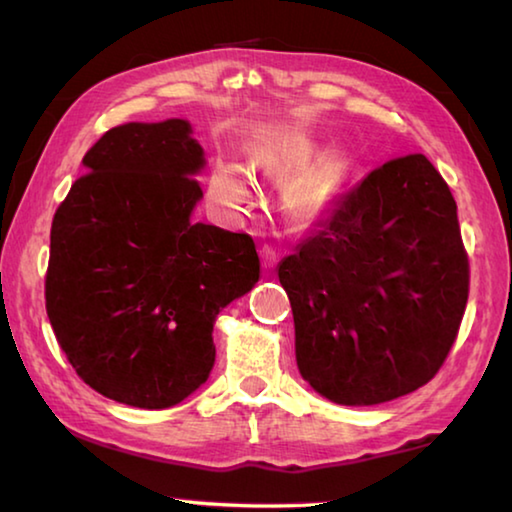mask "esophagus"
I'll use <instances>...</instances> for the list:
<instances>
[{"instance_id": "34e87169", "label": "esophagus", "mask_w": 512, "mask_h": 512, "mask_svg": "<svg viewBox=\"0 0 512 512\" xmlns=\"http://www.w3.org/2000/svg\"><path fill=\"white\" fill-rule=\"evenodd\" d=\"M259 257H262V266H264V268H273V266L277 264L275 248L268 246V244H264L262 248H259Z\"/></svg>"}]
</instances>
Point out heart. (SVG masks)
Returning a JSON list of instances; mask_svg holds the SVG:
<instances>
[{
  "instance_id": "obj_1",
  "label": "heart",
  "mask_w": 512,
  "mask_h": 512,
  "mask_svg": "<svg viewBox=\"0 0 512 512\" xmlns=\"http://www.w3.org/2000/svg\"><path fill=\"white\" fill-rule=\"evenodd\" d=\"M320 155H323L320 142L300 133H275L255 153V162L273 178L284 180V183L293 180L287 194V207L291 219L298 225L318 221L339 196V164L325 160L315 168L313 164L320 160ZM210 192L225 207H241L248 203L250 185L235 164H221L210 178Z\"/></svg>"
}]
</instances>
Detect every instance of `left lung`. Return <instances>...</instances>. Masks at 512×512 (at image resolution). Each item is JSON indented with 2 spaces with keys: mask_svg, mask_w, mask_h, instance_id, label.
I'll list each match as a JSON object with an SVG mask.
<instances>
[{
  "mask_svg": "<svg viewBox=\"0 0 512 512\" xmlns=\"http://www.w3.org/2000/svg\"><path fill=\"white\" fill-rule=\"evenodd\" d=\"M277 277L298 370L318 395L372 406L418 391L454 345L470 287L454 196L424 155L386 162L336 201Z\"/></svg>",
  "mask_w": 512,
  "mask_h": 512,
  "instance_id": "1",
  "label": "left lung"
}]
</instances>
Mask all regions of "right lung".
<instances>
[{
  "instance_id": "1",
  "label": "right lung",
  "mask_w": 512,
  "mask_h": 512,
  "mask_svg": "<svg viewBox=\"0 0 512 512\" xmlns=\"http://www.w3.org/2000/svg\"><path fill=\"white\" fill-rule=\"evenodd\" d=\"M187 119L128 121L85 153L56 210L47 316L76 375L137 409H169L214 368V320L259 282L253 239L192 214L205 151Z\"/></svg>"
}]
</instances>
